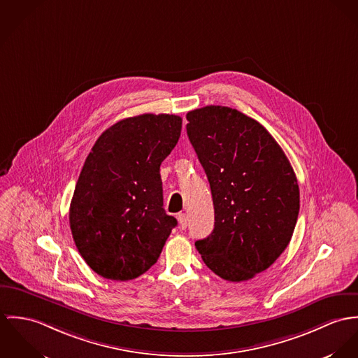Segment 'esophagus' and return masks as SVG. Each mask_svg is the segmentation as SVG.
Instances as JSON below:
<instances>
[{
  "label": "esophagus",
  "instance_id": "34e87169",
  "mask_svg": "<svg viewBox=\"0 0 358 358\" xmlns=\"http://www.w3.org/2000/svg\"><path fill=\"white\" fill-rule=\"evenodd\" d=\"M178 224L180 229H185L188 227V217L185 214H178Z\"/></svg>",
  "mask_w": 358,
  "mask_h": 358
}]
</instances>
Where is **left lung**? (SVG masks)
<instances>
[{
    "label": "left lung",
    "instance_id": "obj_1",
    "mask_svg": "<svg viewBox=\"0 0 358 358\" xmlns=\"http://www.w3.org/2000/svg\"><path fill=\"white\" fill-rule=\"evenodd\" d=\"M187 133L210 182L214 229L195 243L217 276L244 281L288 245L299 213L294 169L271 133L238 110L207 106L187 114Z\"/></svg>",
    "mask_w": 358,
    "mask_h": 358
}]
</instances>
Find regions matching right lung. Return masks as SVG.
Segmentation results:
<instances>
[{
    "label": "right lung",
    "mask_w": 358,
    "mask_h": 358,
    "mask_svg": "<svg viewBox=\"0 0 358 358\" xmlns=\"http://www.w3.org/2000/svg\"><path fill=\"white\" fill-rule=\"evenodd\" d=\"M182 120L143 114L120 120L94 143L70 204V228L85 262L101 278L145 273L177 225L163 208L160 164Z\"/></svg>",
    "instance_id": "1"
}]
</instances>
